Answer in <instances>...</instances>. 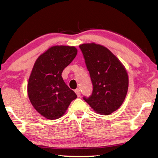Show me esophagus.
<instances>
[{
	"label": "esophagus",
	"mask_w": 158,
	"mask_h": 158,
	"mask_svg": "<svg viewBox=\"0 0 158 158\" xmlns=\"http://www.w3.org/2000/svg\"><path fill=\"white\" fill-rule=\"evenodd\" d=\"M74 92H75V93L77 95V97H79L80 95H81V92H80V90L79 89H77L75 90H74Z\"/></svg>",
	"instance_id": "esophagus-1"
}]
</instances>
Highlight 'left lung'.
I'll use <instances>...</instances> for the list:
<instances>
[{"mask_svg":"<svg viewBox=\"0 0 158 158\" xmlns=\"http://www.w3.org/2000/svg\"><path fill=\"white\" fill-rule=\"evenodd\" d=\"M79 48L93 84L92 94L83 99L97 113H113L121 106L127 95L128 75L124 66L102 45L83 44Z\"/></svg>","mask_w":158,"mask_h":158,"instance_id":"1","label":"left lung"}]
</instances>
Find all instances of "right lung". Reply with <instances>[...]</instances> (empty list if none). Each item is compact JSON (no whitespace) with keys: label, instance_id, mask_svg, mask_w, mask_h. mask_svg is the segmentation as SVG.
Masks as SVG:
<instances>
[{"label":"right lung","instance_id":"add662e5","mask_svg":"<svg viewBox=\"0 0 158 158\" xmlns=\"http://www.w3.org/2000/svg\"><path fill=\"white\" fill-rule=\"evenodd\" d=\"M77 53L74 47L54 46L40 56L34 64L28 80V95L33 107L47 119L62 116L77 97L61 76Z\"/></svg>","mask_w":158,"mask_h":158}]
</instances>
